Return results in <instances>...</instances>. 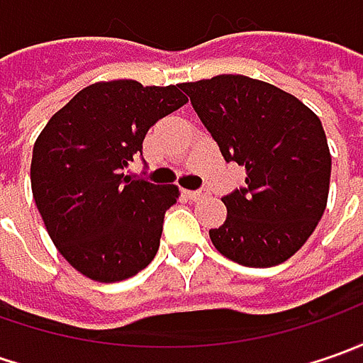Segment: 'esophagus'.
Returning <instances> with one entry per match:
<instances>
[{"mask_svg":"<svg viewBox=\"0 0 363 363\" xmlns=\"http://www.w3.org/2000/svg\"><path fill=\"white\" fill-rule=\"evenodd\" d=\"M186 196H188L189 200L198 202V200H203L208 196V189H191V191H186Z\"/></svg>","mask_w":363,"mask_h":363,"instance_id":"esophagus-1","label":"esophagus"}]
</instances>
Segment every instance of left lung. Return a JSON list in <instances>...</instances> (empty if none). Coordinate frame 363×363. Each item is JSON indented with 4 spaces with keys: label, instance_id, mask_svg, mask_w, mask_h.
<instances>
[{
    "label": "left lung",
    "instance_id": "8db88e82",
    "mask_svg": "<svg viewBox=\"0 0 363 363\" xmlns=\"http://www.w3.org/2000/svg\"><path fill=\"white\" fill-rule=\"evenodd\" d=\"M182 89L222 157L246 169V186L222 198L228 216L210 230L212 244L244 267L285 262L328 206L331 155L321 121L293 94L242 74Z\"/></svg>",
    "mask_w": 363,
    "mask_h": 363
}]
</instances>
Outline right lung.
Here are the masks:
<instances>
[{
	"instance_id": "1",
	"label": "right lung",
	"mask_w": 363,
	"mask_h": 363,
	"mask_svg": "<svg viewBox=\"0 0 363 363\" xmlns=\"http://www.w3.org/2000/svg\"><path fill=\"white\" fill-rule=\"evenodd\" d=\"M188 103L179 84L94 82L64 105L35 139L32 194L52 242L78 272L125 281L155 258L163 216L179 188L131 179L151 125Z\"/></svg>"
}]
</instances>
